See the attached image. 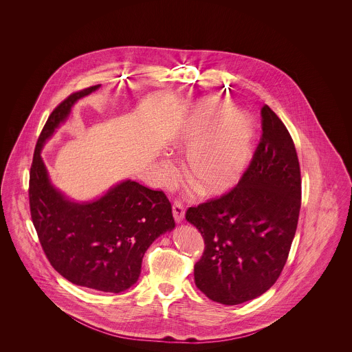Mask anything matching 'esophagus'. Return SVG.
I'll return each instance as SVG.
<instances>
[{"instance_id":"obj_1","label":"esophagus","mask_w":352,"mask_h":352,"mask_svg":"<svg viewBox=\"0 0 352 352\" xmlns=\"http://www.w3.org/2000/svg\"><path fill=\"white\" fill-rule=\"evenodd\" d=\"M173 217L177 223H181L184 218V204L181 201H175L173 203Z\"/></svg>"}]
</instances>
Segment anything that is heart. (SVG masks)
<instances>
[{"mask_svg": "<svg viewBox=\"0 0 352 352\" xmlns=\"http://www.w3.org/2000/svg\"><path fill=\"white\" fill-rule=\"evenodd\" d=\"M224 108L207 107L174 140V148L188 151L186 173L203 192H217L234 184L251 154L253 122L243 113H228L214 128ZM166 171L170 170L165 164Z\"/></svg>", "mask_w": 352, "mask_h": 352, "instance_id": "b5f03b06", "label": "heart"}]
</instances>
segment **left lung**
Listing matches in <instances>:
<instances>
[{"mask_svg": "<svg viewBox=\"0 0 352 352\" xmlns=\"http://www.w3.org/2000/svg\"><path fill=\"white\" fill-rule=\"evenodd\" d=\"M261 129L239 184L186 211L204 239L195 285L223 305L251 301L277 281L298 224L301 168L293 138L268 105Z\"/></svg>", "mask_w": 352, "mask_h": 352, "instance_id": "left-lung-1", "label": "left lung"}]
</instances>
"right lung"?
Segmentation results:
<instances>
[{
	"mask_svg": "<svg viewBox=\"0 0 352 352\" xmlns=\"http://www.w3.org/2000/svg\"><path fill=\"white\" fill-rule=\"evenodd\" d=\"M99 87L71 94L51 112L34 151L29 201L35 231L52 268L72 284L120 293L138 280L151 243L175 227L168 197L161 190L125 181L98 201H67L52 187L41 157L46 140L67 118L75 101Z\"/></svg>",
	"mask_w": 352,
	"mask_h": 352,
	"instance_id": "obj_1",
	"label": "right lung"
}]
</instances>
